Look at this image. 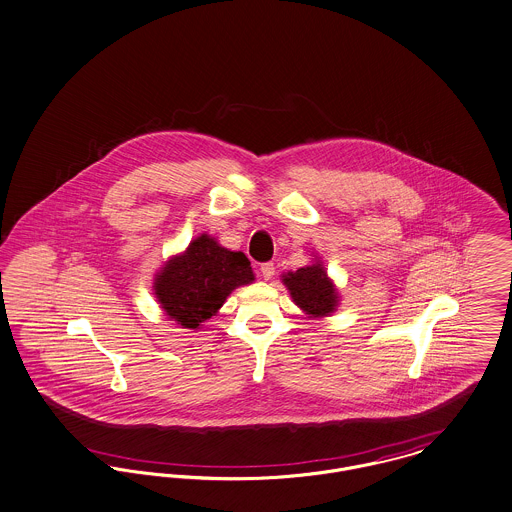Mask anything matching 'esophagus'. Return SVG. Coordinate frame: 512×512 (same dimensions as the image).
Segmentation results:
<instances>
[{"instance_id": "34e87169", "label": "esophagus", "mask_w": 512, "mask_h": 512, "mask_svg": "<svg viewBox=\"0 0 512 512\" xmlns=\"http://www.w3.org/2000/svg\"><path fill=\"white\" fill-rule=\"evenodd\" d=\"M260 272H262V277H264L266 281H270V279H273V275H275V266H273L272 262H268V264H262Z\"/></svg>"}]
</instances>
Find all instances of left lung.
I'll return each instance as SVG.
<instances>
[{"instance_id": "8db88e82", "label": "left lung", "mask_w": 512, "mask_h": 512, "mask_svg": "<svg viewBox=\"0 0 512 512\" xmlns=\"http://www.w3.org/2000/svg\"><path fill=\"white\" fill-rule=\"evenodd\" d=\"M310 256L312 260L308 266L299 268L297 272L283 273L281 281L287 287L293 303L308 318L332 316L340 307V291L324 268V262L316 254Z\"/></svg>"}]
</instances>
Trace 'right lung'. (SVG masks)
Wrapping results in <instances>:
<instances>
[{"label":"right lung","mask_w":512,"mask_h":512,"mask_svg":"<svg viewBox=\"0 0 512 512\" xmlns=\"http://www.w3.org/2000/svg\"><path fill=\"white\" fill-rule=\"evenodd\" d=\"M254 279L244 252L229 250L215 237L202 233L157 270L153 295L169 320L198 330L219 312L235 289L254 283Z\"/></svg>","instance_id":"1"}]
</instances>
